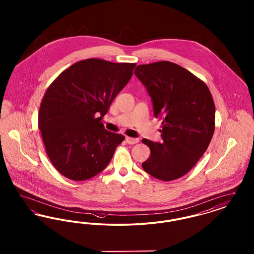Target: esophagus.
Here are the masks:
<instances>
[{
	"label": "esophagus",
	"instance_id": "34e87169",
	"mask_svg": "<svg viewBox=\"0 0 254 254\" xmlns=\"http://www.w3.org/2000/svg\"><path fill=\"white\" fill-rule=\"evenodd\" d=\"M127 143L129 145H135L137 143H139V139L138 138H131V137H127L126 138Z\"/></svg>",
	"mask_w": 254,
	"mask_h": 254
}]
</instances>
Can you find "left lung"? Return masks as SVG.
Wrapping results in <instances>:
<instances>
[{"mask_svg":"<svg viewBox=\"0 0 254 254\" xmlns=\"http://www.w3.org/2000/svg\"><path fill=\"white\" fill-rule=\"evenodd\" d=\"M134 74L162 120V143L142 142L150 149L142 167L162 181L181 178L202 157L215 129V106L205 82L179 64L161 61L138 65Z\"/></svg>","mask_w":254,"mask_h":254,"instance_id":"8db88e82","label":"left lung"}]
</instances>
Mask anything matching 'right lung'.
Segmentation results:
<instances>
[{"label": "right lung", "mask_w": 254, "mask_h": 254, "mask_svg": "<svg viewBox=\"0 0 254 254\" xmlns=\"http://www.w3.org/2000/svg\"><path fill=\"white\" fill-rule=\"evenodd\" d=\"M136 64L86 59L50 84L41 102L38 127L54 168L72 181L94 177L109 165L122 134L101 120L128 83Z\"/></svg>", "instance_id": "add662e5"}]
</instances>
